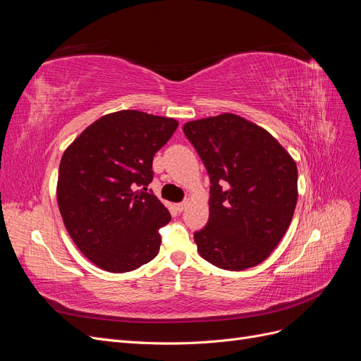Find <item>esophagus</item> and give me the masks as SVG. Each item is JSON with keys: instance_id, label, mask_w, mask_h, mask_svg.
I'll return each instance as SVG.
<instances>
[{"instance_id": "esophagus-1", "label": "esophagus", "mask_w": 361, "mask_h": 361, "mask_svg": "<svg viewBox=\"0 0 361 361\" xmlns=\"http://www.w3.org/2000/svg\"><path fill=\"white\" fill-rule=\"evenodd\" d=\"M187 204H188V200H185V202H182V203H176L174 204V207H176V209L179 211V212H182L185 207H187Z\"/></svg>"}]
</instances>
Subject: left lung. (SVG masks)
Listing matches in <instances>:
<instances>
[{
    "instance_id": "1",
    "label": "left lung",
    "mask_w": 361,
    "mask_h": 361,
    "mask_svg": "<svg viewBox=\"0 0 361 361\" xmlns=\"http://www.w3.org/2000/svg\"><path fill=\"white\" fill-rule=\"evenodd\" d=\"M183 133L211 178L209 220L194 233L199 255L227 271L262 264L297 206L295 159L267 129L232 113L191 120Z\"/></svg>"
}]
</instances>
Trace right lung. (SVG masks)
Wrapping results in <instances>:
<instances>
[{
  "label": "right lung",
  "mask_w": 361,
  "mask_h": 361,
  "mask_svg": "<svg viewBox=\"0 0 361 361\" xmlns=\"http://www.w3.org/2000/svg\"><path fill=\"white\" fill-rule=\"evenodd\" d=\"M178 120L137 110L105 114L64 150L57 202L72 241L108 272H128L154 259L170 212L147 192L152 161Z\"/></svg>",
  "instance_id": "add662e5"
}]
</instances>
